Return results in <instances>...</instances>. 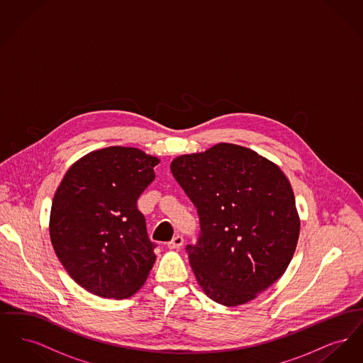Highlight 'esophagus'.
Masks as SVG:
<instances>
[{"instance_id":"esophagus-1","label":"esophagus","mask_w":363,"mask_h":363,"mask_svg":"<svg viewBox=\"0 0 363 363\" xmlns=\"http://www.w3.org/2000/svg\"><path fill=\"white\" fill-rule=\"evenodd\" d=\"M184 245V238L181 235H175L172 241L167 243L170 249H179Z\"/></svg>"}]
</instances>
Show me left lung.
<instances>
[{
	"mask_svg": "<svg viewBox=\"0 0 363 363\" xmlns=\"http://www.w3.org/2000/svg\"><path fill=\"white\" fill-rule=\"evenodd\" d=\"M170 169L200 218L199 241L186 246L200 287L225 306L255 299L286 272L298 243L290 181L274 162L230 143L178 156Z\"/></svg>",
	"mask_w": 363,
	"mask_h": 363,
	"instance_id": "1",
	"label": "left lung"
}]
</instances>
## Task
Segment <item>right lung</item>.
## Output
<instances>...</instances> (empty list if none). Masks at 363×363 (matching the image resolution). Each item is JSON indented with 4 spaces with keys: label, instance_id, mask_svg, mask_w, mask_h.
I'll list each match as a JSON object with an SVG mask.
<instances>
[{
    "label": "right lung",
    "instance_id": "obj_1",
    "mask_svg": "<svg viewBox=\"0 0 363 363\" xmlns=\"http://www.w3.org/2000/svg\"><path fill=\"white\" fill-rule=\"evenodd\" d=\"M160 160L133 147H107L74 162L52 199L50 240L69 277L102 298H129L154 267L138 199Z\"/></svg>",
    "mask_w": 363,
    "mask_h": 363
}]
</instances>
